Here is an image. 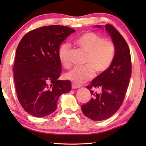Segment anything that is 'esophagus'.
Wrapping results in <instances>:
<instances>
[{
  "label": "esophagus",
  "instance_id": "obj_1",
  "mask_svg": "<svg viewBox=\"0 0 146 146\" xmlns=\"http://www.w3.org/2000/svg\"><path fill=\"white\" fill-rule=\"evenodd\" d=\"M81 86H78V85H76L75 84H72V89H76V88H80Z\"/></svg>",
  "mask_w": 146,
  "mask_h": 146
}]
</instances>
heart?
Returning a JSON list of instances; mask_svg holds the SVG:
<instances>
[{
	"instance_id": "1",
	"label": "heart",
	"mask_w": 146,
	"mask_h": 146,
	"mask_svg": "<svg viewBox=\"0 0 146 146\" xmlns=\"http://www.w3.org/2000/svg\"><path fill=\"white\" fill-rule=\"evenodd\" d=\"M74 42L82 50L86 53L84 66L75 68L65 74V78L76 85L88 81L96 75L105 72L110 67L115 54V44L111 40L93 32L82 34ZM70 45L62 43L58 49V57L62 65L66 68L71 66L70 54Z\"/></svg>"
}]
</instances>
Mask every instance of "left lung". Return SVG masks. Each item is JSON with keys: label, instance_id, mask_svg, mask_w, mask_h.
I'll use <instances>...</instances> for the list:
<instances>
[{"label": "left lung", "instance_id": "left-lung-1", "mask_svg": "<svg viewBox=\"0 0 146 146\" xmlns=\"http://www.w3.org/2000/svg\"><path fill=\"white\" fill-rule=\"evenodd\" d=\"M105 29L115 44L114 59L105 72L87 86L92 98L81 108L84 114L94 121L108 119L118 110L124 100L131 74L130 51L126 41L113 25L108 24Z\"/></svg>", "mask_w": 146, "mask_h": 146}]
</instances>
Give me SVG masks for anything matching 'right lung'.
I'll list each match as a JSON object with an SVG mask.
<instances>
[{
	"label": "right lung",
	"mask_w": 146,
	"mask_h": 146,
	"mask_svg": "<svg viewBox=\"0 0 146 146\" xmlns=\"http://www.w3.org/2000/svg\"><path fill=\"white\" fill-rule=\"evenodd\" d=\"M75 31L50 25L30 31L18 45L13 72L17 98L25 110L42 117L54 112L62 94L71 90L68 80H60L61 64L58 49Z\"/></svg>",
	"instance_id": "1"
}]
</instances>
